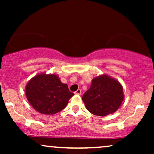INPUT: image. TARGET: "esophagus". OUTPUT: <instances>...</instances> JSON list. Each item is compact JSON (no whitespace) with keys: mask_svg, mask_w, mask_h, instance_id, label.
<instances>
[{"mask_svg":"<svg viewBox=\"0 0 154 154\" xmlns=\"http://www.w3.org/2000/svg\"><path fill=\"white\" fill-rule=\"evenodd\" d=\"M75 94H81V90L80 89H78L75 92Z\"/></svg>","mask_w":154,"mask_h":154,"instance_id":"34e87169","label":"esophagus"}]
</instances>
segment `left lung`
Here are the masks:
<instances>
[{
    "mask_svg": "<svg viewBox=\"0 0 154 154\" xmlns=\"http://www.w3.org/2000/svg\"><path fill=\"white\" fill-rule=\"evenodd\" d=\"M86 109L92 114L105 116L116 112L123 102V86L106 74L92 79L90 88L82 97Z\"/></svg>",
    "mask_w": 154,
    "mask_h": 154,
    "instance_id": "8db88e82",
    "label": "left lung"
}]
</instances>
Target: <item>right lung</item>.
<instances>
[{"label": "right lung", "instance_id": "add662e5", "mask_svg": "<svg viewBox=\"0 0 154 154\" xmlns=\"http://www.w3.org/2000/svg\"><path fill=\"white\" fill-rule=\"evenodd\" d=\"M25 94L31 106L38 112L53 115L66 106L74 95L67 84L62 83L57 75L39 73L26 84Z\"/></svg>", "mask_w": 154, "mask_h": 154}]
</instances>
